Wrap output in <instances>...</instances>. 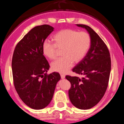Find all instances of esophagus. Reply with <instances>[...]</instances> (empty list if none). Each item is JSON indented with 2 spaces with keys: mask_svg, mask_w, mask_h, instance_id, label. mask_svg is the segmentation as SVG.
<instances>
[{
  "mask_svg": "<svg viewBox=\"0 0 124 124\" xmlns=\"http://www.w3.org/2000/svg\"><path fill=\"white\" fill-rule=\"evenodd\" d=\"M61 78H65V76L64 74H61Z\"/></svg>",
  "mask_w": 124,
  "mask_h": 124,
  "instance_id": "esophagus-1",
  "label": "esophagus"
}]
</instances>
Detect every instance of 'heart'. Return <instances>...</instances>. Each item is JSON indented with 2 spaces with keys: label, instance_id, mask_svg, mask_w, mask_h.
I'll return each mask as SVG.
<instances>
[{
  "label": "heart",
  "instance_id": "b5f03b06",
  "mask_svg": "<svg viewBox=\"0 0 124 124\" xmlns=\"http://www.w3.org/2000/svg\"><path fill=\"white\" fill-rule=\"evenodd\" d=\"M54 44L45 41L42 52L49 59H54L59 50L63 57L52 62V69L60 73H66L72 67L73 62L78 63L86 56L91 46V37L86 32H78L67 29L57 32L53 36Z\"/></svg>",
  "mask_w": 124,
  "mask_h": 124
}]
</instances>
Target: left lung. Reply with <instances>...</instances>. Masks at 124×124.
Masks as SVG:
<instances>
[{
	"label": "left lung",
	"mask_w": 124,
	"mask_h": 124,
	"mask_svg": "<svg viewBox=\"0 0 124 124\" xmlns=\"http://www.w3.org/2000/svg\"><path fill=\"white\" fill-rule=\"evenodd\" d=\"M85 28L91 37V47L85 57L72 70L83 77L66 76L71 83L68 91L71 103L80 109L92 108L104 95L109 81L111 59L109 50L100 36L89 26L77 24Z\"/></svg>",
	"instance_id": "1"
}]
</instances>
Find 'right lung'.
Here are the masks:
<instances>
[{
  "label": "right lung",
  "mask_w": 124,
  "mask_h": 124,
  "mask_svg": "<svg viewBox=\"0 0 124 124\" xmlns=\"http://www.w3.org/2000/svg\"><path fill=\"white\" fill-rule=\"evenodd\" d=\"M53 29L48 24L33 27L17 43L14 51V85L21 100L33 109H42L49 104L61 79L58 72L47 74L50 65L42 52V44Z\"/></svg>",
  "instance_id": "obj_1"
}]
</instances>
